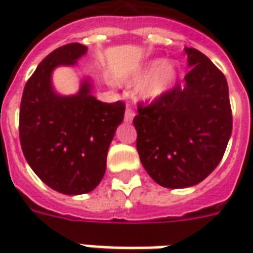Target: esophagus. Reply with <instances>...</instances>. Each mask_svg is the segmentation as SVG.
<instances>
[{"instance_id":"esophagus-1","label":"esophagus","mask_w":253,"mask_h":253,"mask_svg":"<svg viewBox=\"0 0 253 253\" xmlns=\"http://www.w3.org/2000/svg\"><path fill=\"white\" fill-rule=\"evenodd\" d=\"M132 118H134V112H132L131 108H126V111H125V122L131 123Z\"/></svg>"}]
</instances>
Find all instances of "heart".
Here are the masks:
<instances>
[{"label": "heart", "mask_w": 253, "mask_h": 253, "mask_svg": "<svg viewBox=\"0 0 253 253\" xmlns=\"http://www.w3.org/2000/svg\"><path fill=\"white\" fill-rule=\"evenodd\" d=\"M180 69L173 59L154 58L138 67L128 78V84L138 86V99L154 104L173 90Z\"/></svg>", "instance_id": "b5f03b06"}]
</instances>
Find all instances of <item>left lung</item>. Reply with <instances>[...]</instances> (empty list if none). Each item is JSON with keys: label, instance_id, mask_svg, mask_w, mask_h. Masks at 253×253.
I'll use <instances>...</instances> for the list:
<instances>
[{"label": "left lung", "instance_id": "obj_1", "mask_svg": "<svg viewBox=\"0 0 253 253\" xmlns=\"http://www.w3.org/2000/svg\"><path fill=\"white\" fill-rule=\"evenodd\" d=\"M186 83L134 118L143 168L165 188L205 180L222 160L232 134L226 78L209 58L186 47Z\"/></svg>", "mask_w": 253, "mask_h": 253}]
</instances>
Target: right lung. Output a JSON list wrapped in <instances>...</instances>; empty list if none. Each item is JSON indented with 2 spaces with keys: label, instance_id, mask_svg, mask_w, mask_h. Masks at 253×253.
Listing matches in <instances>:
<instances>
[{
  "label": "right lung",
  "instance_id": "1",
  "mask_svg": "<svg viewBox=\"0 0 253 253\" xmlns=\"http://www.w3.org/2000/svg\"><path fill=\"white\" fill-rule=\"evenodd\" d=\"M86 51V46L70 43L50 52L25 84L20 105L25 160L43 183L65 195L86 194L99 186L108 148L125 118L122 101L96 100L90 77L81 80L74 94H61L54 88V70L77 66Z\"/></svg>",
  "mask_w": 253,
  "mask_h": 253
}]
</instances>
